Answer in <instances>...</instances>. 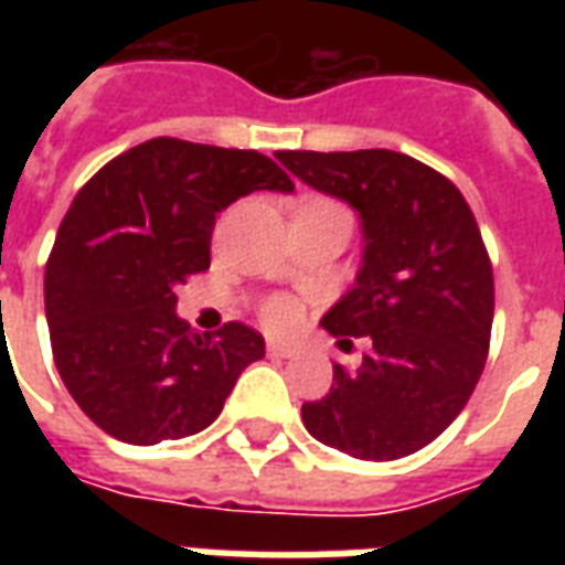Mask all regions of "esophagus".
Returning <instances> with one entry per match:
<instances>
[{
    "mask_svg": "<svg viewBox=\"0 0 565 565\" xmlns=\"http://www.w3.org/2000/svg\"><path fill=\"white\" fill-rule=\"evenodd\" d=\"M266 351H269V356H278V360H290V356L299 354V348H294V344H284V342H269L266 344Z\"/></svg>",
    "mask_w": 565,
    "mask_h": 565,
    "instance_id": "esophagus-1",
    "label": "esophagus"
}]
</instances>
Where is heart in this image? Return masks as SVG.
I'll return each mask as SVG.
<instances>
[{"label":"heart","instance_id":"heart-1","mask_svg":"<svg viewBox=\"0 0 565 565\" xmlns=\"http://www.w3.org/2000/svg\"><path fill=\"white\" fill-rule=\"evenodd\" d=\"M263 323L275 332L294 330L296 323H299V306H296L294 299H287V296H275V299H269L263 306Z\"/></svg>","mask_w":565,"mask_h":565}]
</instances>
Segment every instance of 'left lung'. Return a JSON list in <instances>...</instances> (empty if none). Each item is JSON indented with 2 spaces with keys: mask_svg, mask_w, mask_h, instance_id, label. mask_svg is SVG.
I'll use <instances>...</instances> for the list:
<instances>
[{
  "mask_svg": "<svg viewBox=\"0 0 565 565\" xmlns=\"http://www.w3.org/2000/svg\"><path fill=\"white\" fill-rule=\"evenodd\" d=\"M287 172L360 214L354 287L320 318L369 335L356 372L302 405L311 436L356 460H399L441 436L484 372L493 269L472 209L445 174L396 150H278ZM351 342V339H342Z\"/></svg>",
  "mask_w": 565,
  "mask_h": 565,
  "instance_id": "left-lung-1",
  "label": "left lung"
}]
</instances>
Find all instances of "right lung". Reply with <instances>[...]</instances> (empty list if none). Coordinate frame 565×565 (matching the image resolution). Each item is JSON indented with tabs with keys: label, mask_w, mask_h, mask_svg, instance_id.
Listing matches in <instances>:
<instances>
[{
	"label": "right lung",
	"mask_w": 565,
	"mask_h": 565,
	"mask_svg": "<svg viewBox=\"0 0 565 565\" xmlns=\"http://www.w3.org/2000/svg\"><path fill=\"white\" fill-rule=\"evenodd\" d=\"M254 190L294 181L257 150L181 139L129 148L78 190L44 269V311L60 379L108 436H193L266 354L245 323L199 335L174 311V287L209 269L217 214Z\"/></svg>",
	"instance_id": "right-lung-1"
}]
</instances>
